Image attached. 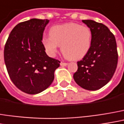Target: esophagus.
<instances>
[{"mask_svg": "<svg viewBox=\"0 0 124 124\" xmlns=\"http://www.w3.org/2000/svg\"><path fill=\"white\" fill-rule=\"evenodd\" d=\"M60 65H61V66H62V67H64V66H67V62H61V63H60Z\"/></svg>", "mask_w": 124, "mask_h": 124, "instance_id": "1", "label": "esophagus"}]
</instances>
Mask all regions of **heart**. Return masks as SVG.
<instances>
[{
	"instance_id": "obj_1",
	"label": "heart",
	"mask_w": 124,
	"mask_h": 124,
	"mask_svg": "<svg viewBox=\"0 0 124 124\" xmlns=\"http://www.w3.org/2000/svg\"><path fill=\"white\" fill-rule=\"evenodd\" d=\"M50 36H44L42 45L51 56L54 57L60 45L64 55L73 60L82 59L90 50L92 32L87 26L75 23H68L52 27Z\"/></svg>"
}]
</instances>
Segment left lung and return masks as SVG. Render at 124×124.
Returning a JSON list of instances; mask_svg holds the SVG:
<instances>
[{
    "label": "left lung",
    "mask_w": 124,
    "mask_h": 124,
    "mask_svg": "<svg viewBox=\"0 0 124 124\" xmlns=\"http://www.w3.org/2000/svg\"><path fill=\"white\" fill-rule=\"evenodd\" d=\"M92 32V43L89 52L77 62L74 79L87 90L99 89L111 80L118 63L116 42L114 34L102 23L83 20Z\"/></svg>",
    "instance_id": "1"
}]
</instances>
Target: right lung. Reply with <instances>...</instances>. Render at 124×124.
Segmentation results:
<instances>
[{
    "label": "right lung",
    "instance_id": "1",
    "mask_svg": "<svg viewBox=\"0 0 124 124\" xmlns=\"http://www.w3.org/2000/svg\"><path fill=\"white\" fill-rule=\"evenodd\" d=\"M49 20L33 18L12 30L4 47L8 75L22 92L35 94L52 83L60 61L47 55L42 39Z\"/></svg>",
    "mask_w": 124,
    "mask_h": 124
}]
</instances>
